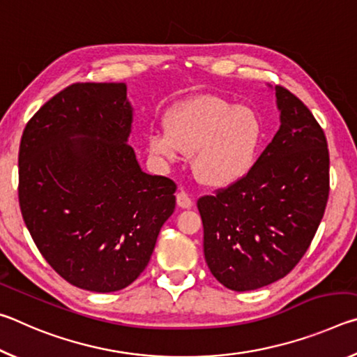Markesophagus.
Masks as SVG:
<instances>
[{"label": "esophagus", "mask_w": 357, "mask_h": 357, "mask_svg": "<svg viewBox=\"0 0 357 357\" xmlns=\"http://www.w3.org/2000/svg\"><path fill=\"white\" fill-rule=\"evenodd\" d=\"M176 204H178V208H181V209H189V208H192L193 202L185 192H179L176 195Z\"/></svg>", "instance_id": "1"}]
</instances>
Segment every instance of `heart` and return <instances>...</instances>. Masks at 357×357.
Listing matches in <instances>:
<instances>
[{
  "mask_svg": "<svg viewBox=\"0 0 357 357\" xmlns=\"http://www.w3.org/2000/svg\"><path fill=\"white\" fill-rule=\"evenodd\" d=\"M165 132L149 137V153L167 164L178 162L181 154L193 155V174L214 189L243 181L264 140L263 121L252 107L209 94L174 105L165 116Z\"/></svg>",
  "mask_w": 357,
  "mask_h": 357,
  "instance_id": "heart-1",
  "label": "heart"
}]
</instances>
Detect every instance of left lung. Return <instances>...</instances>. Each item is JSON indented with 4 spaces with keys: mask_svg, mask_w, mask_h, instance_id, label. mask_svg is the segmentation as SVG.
<instances>
[{
    "mask_svg": "<svg viewBox=\"0 0 357 357\" xmlns=\"http://www.w3.org/2000/svg\"><path fill=\"white\" fill-rule=\"evenodd\" d=\"M280 128L239 183L198 200L211 273L233 291L283 279L309 249L329 197V151L309 108L275 86Z\"/></svg>",
    "mask_w": 357,
    "mask_h": 357,
    "instance_id": "8db88e82",
    "label": "left lung"
}]
</instances>
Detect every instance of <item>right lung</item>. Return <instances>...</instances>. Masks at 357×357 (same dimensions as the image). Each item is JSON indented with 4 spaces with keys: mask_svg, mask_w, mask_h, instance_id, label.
I'll return each mask as SVG.
<instances>
[{
    "mask_svg": "<svg viewBox=\"0 0 357 357\" xmlns=\"http://www.w3.org/2000/svg\"><path fill=\"white\" fill-rule=\"evenodd\" d=\"M126 83H75L23 130L19 202L42 257L72 285L112 293L149 263L176 184L138 165Z\"/></svg>",
    "mask_w": 357,
    "mask_h": 357,
    "instance_id": "add662e5",
    "label": "right lung"
}]
</instances>
